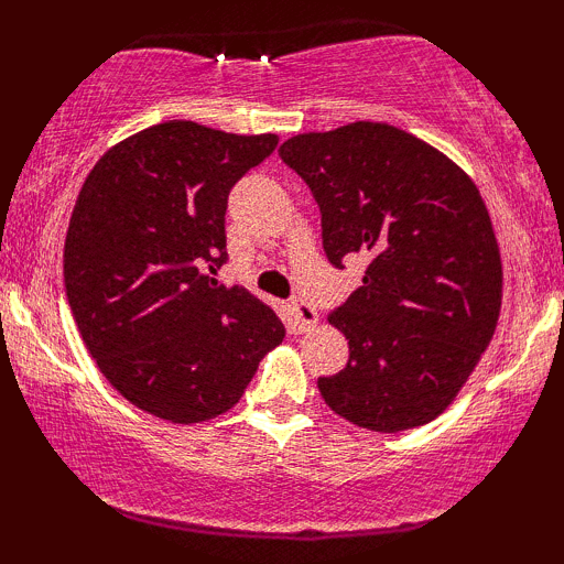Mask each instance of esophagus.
Listing matches in <instances>:
<instances>
[{
    "instance_id": "1",
    "label": "esophagus",
    "mask_w": 564,
    "mask_h": 564,
    "mask_svg": "<svg viewBox=\"0 0 564 564\" xmlns=\"http://www.w3.org/2000/svg\"><path fill=\"white\" fill-rule=\"evenodd\" d=\"M292 311H295V315H297V321L303 323L305 328H313L315 323H318V311H315V307L307 303L305 297H295L292 300Z\"/></svg>"
}]
</instances>
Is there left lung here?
Wrapping results in <instances>:
<instances>
[{
    "instance_id": "obj_1",
    "label": "left lung",
    "mask_w": 564,
    "mask_h": 564,
    "mask_svg": "<svg viewBox=\"0 0 564 564\" xmlns=\"http://www.w3.org/2000/svg\"><path fill=\"white\" fill-rule=\"evenodd\" d=\"M323 215L330 264L367 261L328 323L349 361L318 377L330 411L398 434L454 403L496 334L503 264L480 189L449 156L388 122H349L280 145Z\"/></svg>"
}]
</instances>
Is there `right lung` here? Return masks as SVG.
Listing matches in <instances>:
<instances>
[{
	"instance_id": "add662e5",
	"label": "right lung",
	"mask_w": 564,
	"mask_h": 564,
	"mask_svg": "<svg viewBox=\"0 0 564 564\" xmlns=\"http://www.w3.org/2000/svg\"><path fill=\"white\" fill-rule=\"evenodd\" d=\"M276 143L169 120L107 149L82 184L64 243L68 305L99 372L161 421L230 411L282 344L264 300L215 280L228 192Z\"/></svg>"
}]
</instances>
